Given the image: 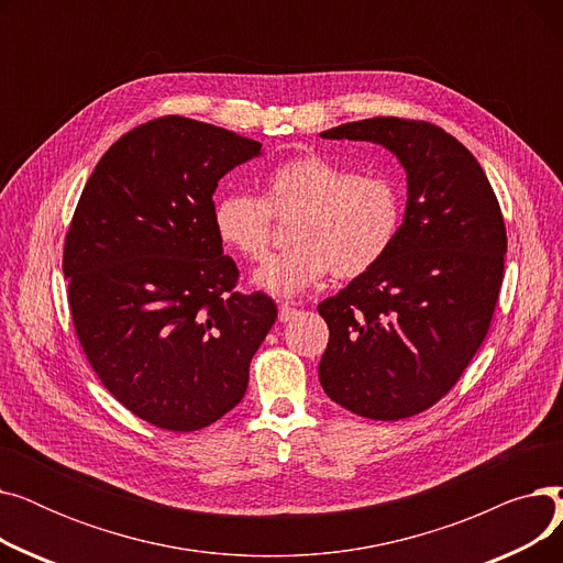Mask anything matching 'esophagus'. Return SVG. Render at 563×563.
<instances>
[{"instance_id": "obj_1", "label": "esophagus", "mask_w": 563, "mask_h": 563, "mask_svg": "<svg viewBox=\"0 0 563 563\" xmlns=\"http://www.w3.org/2000/svg\"><path fill=\"white\" fill-rule=\"evenodd\" d=\"M297 314H299V310L291 308V306H280V308H278V319H280V321H291Z\"/></svg>"}]
</instances>
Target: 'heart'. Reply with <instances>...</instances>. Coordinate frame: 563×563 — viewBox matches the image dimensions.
Here are the masks:
<instances>
[{
    "label": "heart",
    "mask_w": 563,
    "mask_h": 563,
    "mask_svg": "<svg viewBox=\"0 0 563 563\" xmlns=\"http://www.w3.org/2000/svg\"><path fill=\"white\" fill-rule=\"evenodd\" d=\"M404 189L388 173H358L321 155H301L264 177L262 198L225 194L214 205L219 240L260 262L274 240V217L294 219L291 249L266 260L255 285L280 299L335 278H358L390 253L404 223Z\"/></svg>",
    "instance_id": "b5f03b06"
}]
</instances>
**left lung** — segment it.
<instances>
[{
	"label": "left lung",
	"instance_id": "1",
	"mask_svg": "<svg viewBox=\"0 0 563 563\" xmlns=\"http://www.w3.org/2000/svg\"><path fill=\"white\" fill-rule=\"evenodd\" d=\"M321 136L386 145L408 177L390 253L317 306L331 333L321 388L361 418L418 416L486 340L505 278V217L479 162L433 123L367 118Z\"/></svg>",
	"mask_w": 563,
	"mask_h": 563
}]
</instances>
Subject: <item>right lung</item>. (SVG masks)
<instances>
[{
	"label": "right lung",
	"mask_w": 563,
	"mask_h": 563,
	"mask_svg": "<svg viewBox=\"0 0 563 563\" xmlns=\"http://www.w3.org/2000/svg\"><path fill=\"white\" fill-rule=\"evenodd\" d=\"M230 130L162 115L118 139L66 234L73 327L102 386L143 422L198 431L242 401L278 317L214 230L221 177L260 155Z\"/></svg>",
	"instance_id": "1"
}]
</instances>
